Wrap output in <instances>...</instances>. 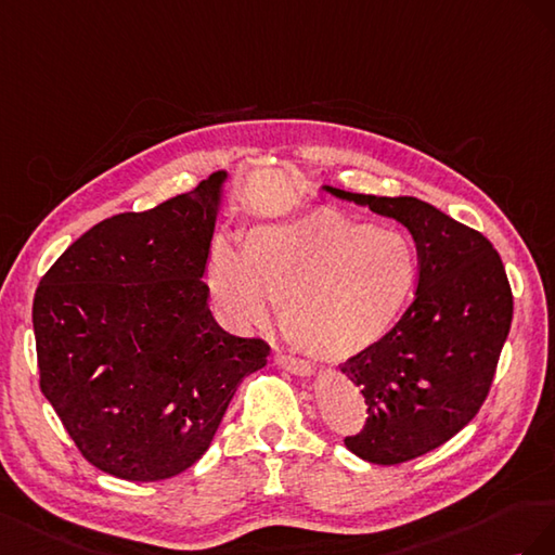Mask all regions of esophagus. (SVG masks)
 Instances as JSON below:
<instances>
[{"label":"esophagus","instance_id":"esophagus-1","mask_svg":"<svg viewBox=\"0 0 555 555\" xmlns=\"http://www.w3.org/2000/svg\"><path fill=\"white\" fill-rule=\"evenodd\" d=\"M274 360H276L279 367H283V370L291 372V374H297V376H311V374H313L309 362L299 360V358H293V356H288V353H281V351H279V353L274 356Z\"/></svg>","mask_w":555,"mask_h":555}]
</instances>
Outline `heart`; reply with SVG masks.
I'll use <instances>...</instances> for the list:
<instances>
[{
    "mask_svg": "<svg viewBox=\"0 0 555 555\" xmlns=\"http://www.w3.org/2000/svg\"><path fill=\"white\" fill-rule=\"evenodd\" d=\"M418 279V253L400 230L337 211H311L218 246L209 291L236 332L262 327L283 305L291 339L321 360H348L400 321Z\"/></svg>",
    "mask_w": 555,
    "mask_h": 555,
    "instance_id": "1",
    "label": "heart"
}]
</instances>
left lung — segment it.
Listing matches in <instances>:
<instances>
[{
	"instance_id": "left-lung-1",
	"label": "left lung",
	"mask_w": 555,
	"mask_h": 555,
	"mask_svg": "<svg viewBox=\"0 0 555 555\" xmlns=\"http://www.w3.org/2000/svg\"><path fill=\"white\" fill-rule=\"evenodd\" d=\"M323 190L395 218L416 242L414 302L382 341L341 365L367 404V423L344 439L346 449L374 465H400L477 416L512 327V288L493 244L433 204Z\"/></svg>"
}]
</instances>
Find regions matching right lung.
Instances as JSON below:
<instances>
[{
  "mask_svg": "<svg viewBox=\"0 0 555 555\" xmlns=\"http://www.w3.org/2000/svg\"><path fill=\"white\" fill-rule=\"evenodd\" d=\"M228 171L90 228L41 279L39 386L74 444L125 481H163L207 453L269 346L220 327L207 272Z\"/></svg>",
  "mask_w": 555,
  "mask_h": 555,
  "instance_id": "right-lung-1",
  "label": "right lung"
}]
</instances>
